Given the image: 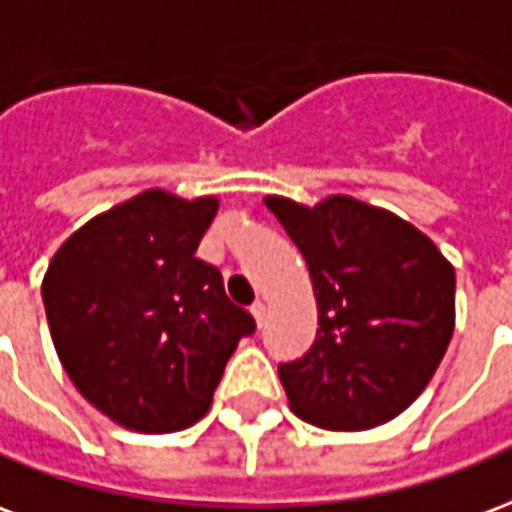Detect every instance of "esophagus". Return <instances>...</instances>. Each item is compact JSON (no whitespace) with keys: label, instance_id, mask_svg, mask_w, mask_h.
Returning <instances> with one entry per match:
<instances>
[{"label":"esophagus","instance_id":"34e87169","mask_svg":"<svg viewBox=\"0 0 512 512\" xmlns=\"http://www.w3.org/2000/svg\"><path fill=\"white\" fill-rule=\"evenodd\" d=\"M251 313H253V319H256V324H259V327H264V322H267V302L264 300L253 302Z\"/></svg>","mask_w":512,"mask_h":512}]
</instances>
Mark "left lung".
Listing matches in <instances>:
<instances>
[{
  "instance_id": "obj_1",
  "label": "left lung",
  "mask_w": 512,
  "mask_h": 512,
  "mask_svg": "<svg viewBox=\"0 0 512 512\" xmlns=\"http://www.w3.org/2000/svg\"><path fill=\"white\" fill-rule=\"evenodd\" d=\"M264 204L300 248L319 308L308 354L278 365L294 414L327 431L398 417L453 338V264L412 223L352 196Z\"/></svg>"
}]
</instances>
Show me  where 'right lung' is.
<instances>
[{
	"mask_svg": "<svg viewBox=\"0 0 512 512\" xmlns=\"http://www.w3.org/2000/svg\"><path fill=\"white\" fill-rule=\"evenodd\" d=\"M215 196L152 188L70 234L43 278L59 363L89 404L138 434L199 423L253 316L196 259Z\"/></svg>",
	"mask_w": 512,
	"mask_h": 512,
	"instance_id": "add662e5",
	"label": "right lung"
}]
</instances>
